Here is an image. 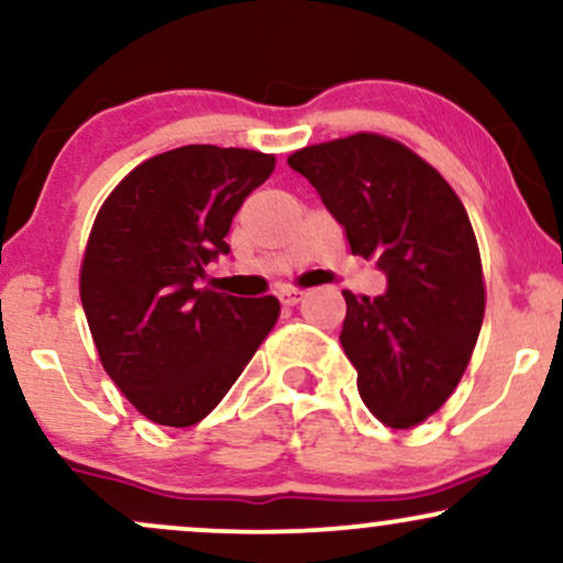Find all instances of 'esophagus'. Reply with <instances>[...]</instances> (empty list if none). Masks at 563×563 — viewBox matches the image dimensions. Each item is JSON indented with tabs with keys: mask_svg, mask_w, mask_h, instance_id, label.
<instances>
[{
	"mask_svg": "<svg viewBox=\"0 0 563 563\" xmlns=\"http://www.w3.org/2000/svg\"><path fill=\"white\" fill-rule=\"evenodd\" d=\"M301 299H303V290H299V288H288L280 294V301L286 303V307H296Z\"/></svg>",
	"mask_w": 563,
	"mask_h": 563,
	"instance_id": "esophagus-1",
	"label": "esophagus"
}]
</instances>
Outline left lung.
I'll list each match as a JSON object with an SVG mask.
<instances>
[{
    "mask_svg": "<svg viewBox=\"0 0 563 563\" xmlns=\"http://www.w3.org/2000/svg\"><path fill=\"white\" fill-rule=\"evenodd\" d=\"M346 230L349 251L376 260L386 294L344 290L341 346L380 423L410 429L448 402L484 320L479 245L461 198L434 166L384 134L357 132L290 153Z\"/></svg>",
    "mask_w": 563,
    "mask_h": 563,
    "instance_id": "left-lung-1",
    "label": "left lung"
}]
</instances>
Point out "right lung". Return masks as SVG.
I'll return each instance as SVG.
<instances>
[{
    "label": "right lung",
    "mask_w": 563,
    "mask_h": 563,
    "mask_svg": "<svg viewBox=\"0 0 563 563\" xmlns=\"http://www.w3.org/2000/svg\"><path fill=\"white\" fill-rule=\"evenodd\" d=\"M273 153L185 145L142 161L97 211L79 290L113 384L147 421H203L280 318L275 296L200 288Z\"/></svg>",
    "instance_id": "obj_1"
}]
</instances>
